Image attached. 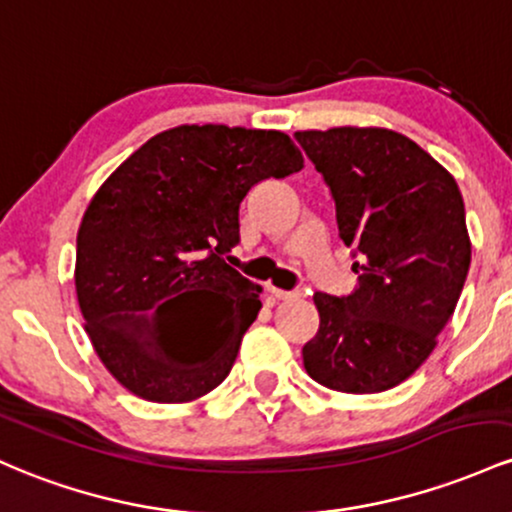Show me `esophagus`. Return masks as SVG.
Returning <instances> with one entry per match:
<instances>
[{
  "mask_svg": "<svg viewBox=\"0 0 512 512\" xmlns=\"http://www.w3.org/2000/svg\"><path fill=\"white\" fill-rule=\"evenodd\" d=\"M268 290H271L275 300H297V297H302L300 290H283V287H273V285H268Z\"/></svg>",
  "mask_w": 512,
  "mask_h": 512,
  "instance_id": "1",
  "label": "esophagus"
}]
</instances>
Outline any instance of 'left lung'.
Returning a JSON list of instances; mask_svg holds the SVG:
<instances>
[{"mask_svg": "<svg viewBox=\"0 0 512 512\" xmlns=\"http://www.w3.org/2000/svg\"><path fill=\"white\" fill-rule=\"evenodd\" d=\"M295 137L360 254L353 295H314L319 331L302 348L304 370L333 392H387L426 363L462 295L472 263L462 193L401 132L341 125Z\"/></svg>", "mask_w": 512, "mask_h": 512, "instance_id": "obj_1", "label": "left lung"}]
</instances>
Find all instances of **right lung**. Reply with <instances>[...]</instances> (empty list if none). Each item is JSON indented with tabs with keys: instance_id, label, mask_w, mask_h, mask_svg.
Listing matches in <instances>:
<instances>
[{
	"instance_id": "obj_1",
	"label": "right lung",
	"mask_w": 512,
	"mask_h": 512,
	"mask_svg": "<svg viewBox=\"0 0 512 512\" xmlns=\"http://www.w3.org/2000/svg\"><path fill=\"white\" fill-rule=\"evenodd\" d=\"M304 166L280 130L179 125L149 137L101 183L77 232L74 287L96 355L128 392L200 399L229 375L261 287L234 271L239 203ZM194 329L169 342L161 319Z\"/></svg>"
}]
</instances>
